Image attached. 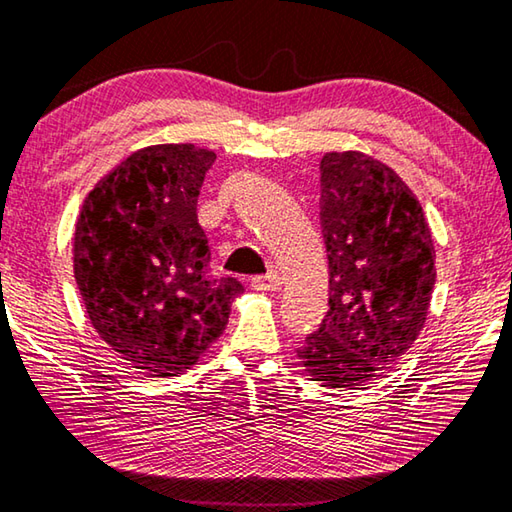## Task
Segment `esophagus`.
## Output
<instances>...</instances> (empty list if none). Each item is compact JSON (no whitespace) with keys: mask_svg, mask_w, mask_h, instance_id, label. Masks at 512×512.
Here are the masks:
<instances>
[{"mask_svg":"<svg viewBox=\"0 0 512 512\" xmlns=\"http://www.w3.org/2000/svg\"><path fill=\"white\" fill-rule=\"evenodd\" d=\"M251 288L256 292H276L281 288V279L274 272L254 276V279H251Z\"/></svg>","mask_w":512,"mask_h":512,"instance_id":"obj_1","label":"esophagus"}]
</instances>
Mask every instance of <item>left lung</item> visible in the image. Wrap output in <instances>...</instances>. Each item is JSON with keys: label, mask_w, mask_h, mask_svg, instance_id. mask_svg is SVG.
<instances>
[{"label": "left lung", "mask_w": 512, "mask_h": 512, "mask_svg": "<svg viewBox=\"0 0 512 512\" xmlns=\"http://www.w3.org/2000/svg\"><path fill=\"white\" fill-rule=\"evenodd\" d=\"M329 313L297 349L313 381L356 390L413 347L429 313L435 249L420 201L363 152L320 163Z\"/></svg>", "instance_id": "obj_1"}]
</instances>
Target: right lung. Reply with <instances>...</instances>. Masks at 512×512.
Masks as SVG:
<instances>
[{"instance_id":"1","label":"right lung","mask_w":512,"mask_h":512,"mask_svg":"<svg viewBox=\"0 0 512 512\" xmlns=\"http://www.w3.org/2000/svg\"><path fill=\"white\" fill-rule=\"evenodd\" d=\"M211 149L152 145L113 167L83 201L74 279L108 347L152 376H177L220 338L242 283L213 279L197 197Z\"/></svg>"}]
</instances>
